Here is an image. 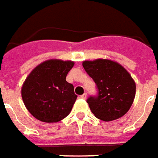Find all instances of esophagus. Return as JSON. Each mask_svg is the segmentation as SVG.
<instances>
[{
	"label": "esophagus",
	"instance_id": "obj_1",
	"mask_svg": "<svg viewBox=\"0 0 158 158\" xmlns=\"http://www.w3.org/2000/svg\"><path fill=\"white\" fill-rule=\"evenodd\" d=\"M80 97H81V99H86V98H87V94H86V93H84V94H83V95H81Z\"/></svg>",
	"mask_w": 158,
	"mask_h": 158
}]
</instances>
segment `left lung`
Segmentation results:
<instances>
[{
	"mask_svg": "<svg viewBox=\"0 0 158 158\" xmlns=\"http://www.w3.org/2000/svg\"><path fill=\"white\" fill-rule=\"evenodd\" d=\"M82 66L98 89V96L87 100L95 116L110 122L124 116L136 96V82L131 74L109 59L83 61Z\"/></svg>",
	"mask_w": 158,
	"mask_h": 158,
	"instance_id": "8db88e82",
	"label": "left lung"
}]
</instances>
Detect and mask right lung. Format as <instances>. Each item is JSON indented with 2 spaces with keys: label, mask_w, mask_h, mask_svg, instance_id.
<instances>
[{
  "label": "right lung",
  "mask_w": 158,
  "mask_h": 158,
  "mask_svg": "<svg viewBox=\"0 0 158 158\" xmlns=\"http://www.w3.org/2000/svg\"><path fill=\"white\" fill-rule=\"evenodd\" d=\"M72 61L50 59L37 65L22 87V97L29 113L39 121L57 123L72 110L77 96L66 81Z\"/></svg>",
  "instance_id": "1"
}]
</instances>
